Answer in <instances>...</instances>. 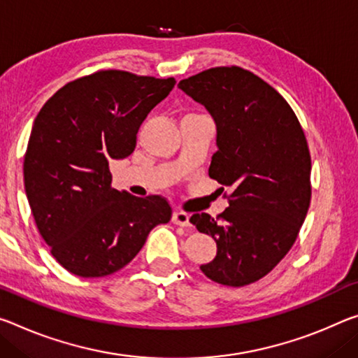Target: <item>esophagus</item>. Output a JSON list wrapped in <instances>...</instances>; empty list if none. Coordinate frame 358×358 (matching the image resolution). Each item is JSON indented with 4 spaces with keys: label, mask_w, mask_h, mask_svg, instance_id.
I'll list each match as a JSON object with an SVG mask.
<instances>
[{
    "label": "esophagus",
    "mask_w": 358,
    "mask_h": 358,
    "mask_svg": "<svg viewBox=\"0 0 358 358\" xmlns=\"http://www.w3.org/2000/svg\"><path fill=\"white\" fill-rule=\"evenodd\" d=\"M172 221L175 224L178 226H183V228H186V226H189V215L186 212H175L172 215Z\"/></svg>",
    "instance_id": "esophagus-1"
}]
</instances>
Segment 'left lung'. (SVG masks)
I'll use <instances>...</instances> for the list:
<instances>
[{
	"instance_id": "8db88e82",
	"label": "left lung",
	"mask_w": 358,
	"mask_h": 358,
	"mask_svg": "<svg viewBox=\"0 0 358 358\" xmlns=\"http://www.w3.org/2000/svg\"><path fill=\"white\" fill-rule=\"evenodd\" d=\"M178 87L217 124L218 151L208 175L232 189L229 207L217 218H189L217 242V257L201 271L221 285H248L280 263L308 215V140L287 100L241 66L210 68Z\"/></svg>"
}]
</instances>
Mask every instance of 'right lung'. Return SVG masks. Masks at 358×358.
Listing matches in <instances>:
<instances>
[{
	"label": "right lung",
	"mask_w": 358,
	"mask_h": 358,
	"mask_svg": "<svg viewBox=\"0 0 358 358\" xmlns=\"http://www.w3.org/2000/svg\"><path fill=\"white\" fill-rule=\"evenodd\" d=\"M175 79L101 70L57 90L28 140L24 181L52 257L79 277H105L135 258L172 208L161 196L111 188V159L130 156L148 113Z\"/></svg>",
	"instance_id": "add662e5"
}]
</instances>
